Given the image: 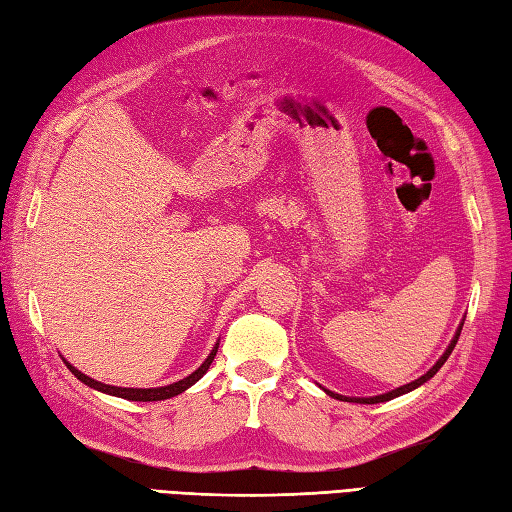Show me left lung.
<instances>
[{
    "mask_svg": "<svg viewBox=\"0 0 512 512\" xmlns=\"http://www.w3.org/2000/svg\"><path fill=\"white\" fill-rule=\"evenodd\" d=\"M460 332H462V325L458 328V332H455V336H453V341L449 343V347H447V352H444L442 356H440V361L433 365L427 374L424 376H420L418 380H413V383H409V385H402V387H398V389H394V391H389V394H383V396H374V398H345V396H339V394H332V391H328L330 396H334V398H339V400H352V402H363V405H376V402H387V400H391V398H396V396H402V394H407V391H411V389H416V387H420L422 383H427L429 378H433L436 376V372L438 369L447 363V358L451 356V352H453V347H455V343H458V339H460Z\"/></svg>",
    "mask_w": 512,
    "mask_h": 512,
    "instance_id": "8db88e82",
    "label": "left lung"
}]
</instances>
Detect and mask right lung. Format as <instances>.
Listing matches in <instances>:
<instances>
[{
    "instance_id": "1",
    "label": "right lung",
    "mask_w": 512,
    "mask_h": 512,
    "mask_svg": "<svg viewBox=\"0 0 512 512\" xmlns=\"http://www.w3.org/2000/svg\"><path fill=\"white\" fill-rule=\"evenodd\" d=\"M217 347H220V343H215V347H213V352L209 354V358H206V361L195 369L193 374H189L187 378H182V380H178V383H173V385H167V387H154V389H132V387H112V385H105V383H99V380H94V378H90V376H85V374H81L79 369H74L70 363H65L68 365V369L70 372L81 380V383H85L88 387H94V389H99V391H103V394H110V396H118V398H125V400H138V402H151V400H165V398H173V396H178V394H182L184 389H189L193 383H198V380L206 374V369L211 367V363H213V358H215V354H217Z\"/></svg>"
}]
</instances>
